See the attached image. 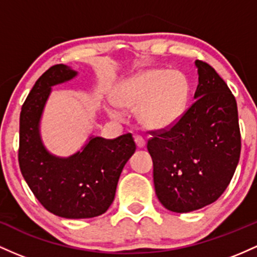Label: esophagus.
I'll use <instances>...</instances> for the list:
<instances>
[{
  "mask_svg": "<svg viewBox=\"0 0 257 257\" xmlns=\"http://www.w3.org/2000/svg\"><path fill=\"white\" fill-rule=\"evenodd\" d=\"M135 142H136L138 148H143V147L146 146V141H144V138L141 137V136L135 137Z\"/></svg>",
  "mask_w": 257,
  "mask_h": 257,
  "instance_id": "obj_1",
  "label": "esophagus"
}]
</instances>
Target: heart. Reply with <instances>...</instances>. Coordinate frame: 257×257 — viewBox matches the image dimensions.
Returning <instances> with one entry per match:
<instances>
[{
  "label": "heart",
  "instance_id": "heart-1",
  "mask_svg": "<svg viewBox=\"0 0 257 257\" xmlns=\"http://www.w3.org/2000/svg\"><path fill=\"white\" fill-rule=\"evenodd\" d=\"M191 87L182 73L166 69H146L117 83L111 94L115 105L108 113L120 119L121 111L137 109L138 121L153 131L171 128L186 113Z\"/></svg>",
  "mask_w": 257,
  "mask_h": 257
}]
</instances>
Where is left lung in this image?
<instances>
[{
  "label": "left lung",
  "mask_w": 257,
  "mask_h": 257,
  "mask_svg": "<svg viewBox=\"0 0 257 257\" xmlns=\"http://www.w3.org/2000/svg\"><path fill=\"white\" fill-rule=\"evenodd\" d=\"M194 103L167 131L155 134L147 148L153 159L157 197L167 210L191 212L221 197L240 157L235 98L212 66L195 60Z\"/></svg>",
  "instance_id": "8db88e82"
}]
</instances>
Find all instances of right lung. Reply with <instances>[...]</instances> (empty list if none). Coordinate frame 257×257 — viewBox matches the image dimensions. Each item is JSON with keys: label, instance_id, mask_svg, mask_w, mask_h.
Returning <instances> with one entry per match:
<instances>
[{"label": "right lung", "instance_id": "1", "mask_svg": "<svg viewBox=\"0 0 257 257\" xmlns=\"http://www.w3.org/2000/svg\"><path fill=\"white\" fill-rule=\"evenodd\" d=\"M76 75L70 66L57 64L35 82L20 113L18 159L23 177L46 210L64 218H91L111 205L136 144L131 134L114 140L91 136L70 157L48 152L40 132L45 105L53 86Z\"/></svg>", "mask_w": 257, "mask_h": 257}]
</instances>
